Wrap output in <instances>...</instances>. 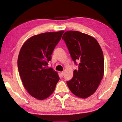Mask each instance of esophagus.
I'll return each mask as SVG.
<instances>
[{
    "instance_id": "34e87169",
    "label": "esophagus",
    "mask_w": 122,
    "mask_h": 122,
    "mask_svg": "<svg viewBox=\"0 0 122 122\" xmlns=\"http://www.w3.org/2000/svg\"><path fill=\"white\" fill-rule=\"evenodd\" d=\"M60 74H61V76H62V77H63V75H64V74H65V73H64L63 71H62V72H61V73H60Z\"/></svg>"
}]
</instances>
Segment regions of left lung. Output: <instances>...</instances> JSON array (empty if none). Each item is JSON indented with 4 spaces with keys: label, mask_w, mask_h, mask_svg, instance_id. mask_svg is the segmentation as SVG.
Listing matches in <instances>:
<instances>
[{
    "label": "left lung",
    "mask_w": 122,
    "mask_h": 122,
    "mask_svg": "<svg viewBox=\"0 0 122 122\" xmlns=\"http://www.w3.org/2000/svg\"><path fill=\"white\" fill-rule=\"evenodd\" d=\"M62 39L74 63L78 67V70L74 71L73 78L67 81V86L76 96L88 97L96 92L103 77L102 49L95 39L80 32H66Z\"/></svg>",
    "instance_id": "8db88e82"
}]
</instances>
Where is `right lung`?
<instances>
[{
	"label": "right lung",
	"mask_w": 122,
	"mask_h": 122,
	"mask_svg": "<svg viewBox=\"0 0 122 122\" xmlns=\"http://www.w3.org/2000/svg\"><path fill=\"white\" fill-rule=\"evenodd\" d=\"M63 33L64 30H61L33 36L20 51L18 68L20 77L28 93L38 100L50 96L59 81L57 72L47 67Z\"/></svg>",
	"instance_id": "1"
}]
</instances>
